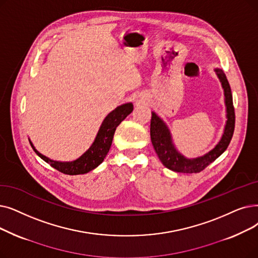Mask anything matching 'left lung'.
I'll return each instance as SVG.
<instances>
[{
  "instance_id": "left-lung-1",
  "label": "left lung",
  "mask_w": 258,
  "mask_h": 258,
  "mask_svg": "<svg viewBox=\"0 0 258 258\" xmlns=\"http://www.w3.org/2000/svg\"><path fill=\"white\" fill-rule=\"evenodd\" d=\"M215 72L221 82L223 92H225L228 120L225 127V133H223L221 140L214 149L208 154H206L205 156L198 157V158L195 159H186L181 154H179L176 151L172 142L169 128L166 127L164 122L155 113H152L151 140L160 161L169 170L186 174L199 173L201 171H204L210 163L215 161L229 147L235 127V111L233 105L232 93L225 73L219 69H216Z\"/></svg>"
}]
</instances>
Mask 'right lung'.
Masks as SVG:
<instances>
[{"label": "right lung", "instance_id": "obj_1", "mask_svg": "<svg viewBox=\"0 0 258 258\" xmlns=\"http://www.w3.org/2000/svg\"><path fill=\"white\" fill-rule=\"evenodd\" d=\"M133 108L134 106L132 103H126L118 106L111 113H109L102 122L101 126H100L98 135L92 147L79 159L73 162H58L50 160L47 157L40 154L29 141L30 145L39 157H41L44 161L49 163L50 166H52L57 171L66 175L85 174L94 170L100 163H102L110 149L117 126L132 113Z\"/></svg>", "mask_w": 258, "mask_h": 258}]
</instances>
